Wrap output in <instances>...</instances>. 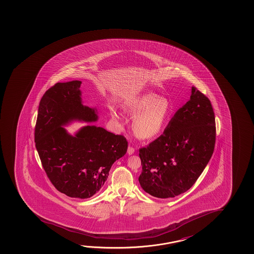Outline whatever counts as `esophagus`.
<instances>
[{"label":"esophagus","mask_w":254,"mask_h":254,"mask_svg":"<svg viewBox=\"0 0 254 254\" xmlns=\"http://www.w3.org/2000/svg\"><path fill=\"white\" fill-rule=\"evenodd\" d=\"M134 152V148L132 147V146H128V148H127V154L128 155H132Z\"/></svg>","instance_id":"esophagus-1"}]
</instances>
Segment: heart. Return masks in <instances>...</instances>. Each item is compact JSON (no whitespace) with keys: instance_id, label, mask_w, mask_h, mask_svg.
Instances as JSON below:
<instances>
[{"instance_id":"obj_1","label":"heart","mask_w":254,"mask_h":254,"mask_svg":"<svg viewBox=\"0 0 254 254\" xmlns=\"http://www.w3.org/2000/svg\"><path fill=\"white\" fill-rule=\"evenodd\" d=\"M125 109L135 116L133 121V133L141 139H150L161 133L171 115L170 103L155 94L139 96L127 104Z\"/></svg>"}]
</instances>
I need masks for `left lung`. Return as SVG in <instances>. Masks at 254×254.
I'll use <instances>...</instances> for the list:
<instances>
[{
	"label": "left lung",
	"instance_id": "obj_1",
	"mask_svg": "<svg viewBox=\"0 0 254 254\" xmlns=\"http://www.w3.org/2000/svg\"><path fill=\"white\" fill-rule=\"evenodd\" d=\"M215 139L211 102L192 87L190 99L175 113L164 133L139 150L141 187L158 198L187 191L212 158Z\"/></svg>",
	"mask_w": 254,
	"mask_h": 254
}]
</instances>
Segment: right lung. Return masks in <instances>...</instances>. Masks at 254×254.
<instances>
[{
  "mask_svg": "<svg viewBox=\"0 0 254 254\" xmlns=\"http://www.w3.org/2000/svg\"><path fill=\"white\" fill-rule=\"evenodd\" d=\"M81 81L59 82L41 99L34 141L42 167L54 187L68 196L88 198L99 192L117 159L125 155L123 135L86 126L75 135L63 126L97 121L96 110L81 103Z\"/></svg>",
  "mask_w": 254,
  "mask_h": 254,
  "instance_id": "add662e5",
  "label": "right lung"
}]
</instances>
